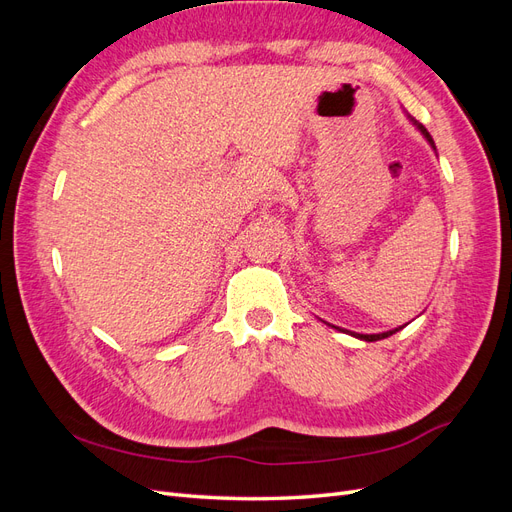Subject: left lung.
<instances>
[{"mask_svg": "<svg viewBox=\"0 0 512 512\" xmlns=\"http://www.w3.org/2000/svg\"><path fill=\"white\" fill-rule=\"evenodd\" d=\"M412 123L414 126L421 130V134L427 138V143L436 149V145H433V138H431V134L425 130V126H421V123H416L414 119H412ZM329 327H333V329H337V331H344V333H348V335H352V337H356V339H363V342H378V339H384V337H389V335H393V333H397L399 329H393V331H384V333H374V335H363V333H352V331H346V329H339V327H335V324H329Z\"/></svg>", "mask_w": 512, "mask_h": 512, "instance_id": "left-lung-1", "label": "left lung"}]
</instances>
